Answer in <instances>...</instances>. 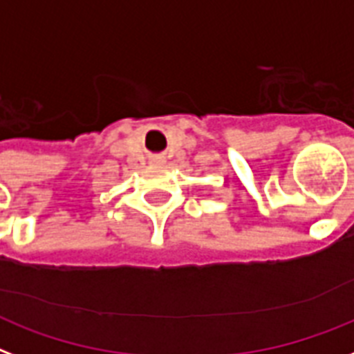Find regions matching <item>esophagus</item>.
Here are the masks:
<instances>
[{"label": "esophagus", "instance_id": "1", "mask_svg": "<svg viewBox=\"0 0 354 354\" xmlns=\"http://www.w3.org/2000/svg\"><path fill=\"white\" fill-rule=\"evenodd\" d=\"M153 162H155V164H164V157H153Z\"/></svg>", "mask_w": 354, "mask_h": 354}]
</instances>
